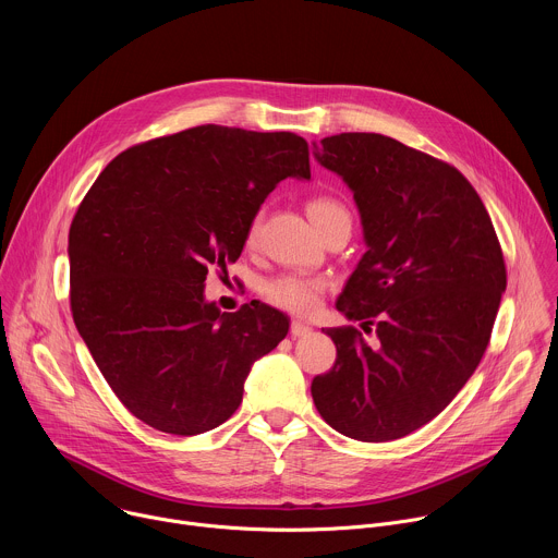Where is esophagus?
I'll return each mask as SVG.
<instances>
[{
	"label": "esophagus",
	"mask_w": 558,
	"mask_h": 558,
	"mask_svg": "<svg viewBox=\"0 0 558 558\" xmlns=\"http://www.w3.org/2000/svg\"><path fill=\"white\" fill-rule=\"evenodd\" d=\"M289 331H291V336H293V338H304V336H308L313 329H311L308 325L300 323V320H293V323H291V327H289Z\"/></svg>",
	"instance_id": "34e87169"
}]
</instances>
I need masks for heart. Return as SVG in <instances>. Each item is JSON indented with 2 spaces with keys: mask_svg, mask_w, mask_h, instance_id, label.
Masks as SVG:
<instances>
[{
  "mask_svg": "<svg viewBox=\"0 0 558 558\" xmlns=\"http://www.w3.org/2000/svg\"><path fill=\"white\" fill-rule=\"evenodd\" d=\"M306 211H308V218L313 220V225L320 229V233H325L338 220L349 218V209L333 196L311 198L306 203ZM258 233H260V218L256 216L247 227L245 241L250 247H254L258 243ZM327 287H329V282L320 276L287 271V274L269 278L263 284V295L269 304H274L287 313L311 315L313 311H317V306H320Z\"/></svg>",
  "mask_w": 558,
  "mask_h": 558,
  "instance_id": "1",
  "label": "heart"
}]
</instances>
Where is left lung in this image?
<instances>
[{
	"label": "left lung",
	"mask_w": 558,
	"mask_h": 558,
	"mask_svg": "<svg viewBox=\"0 0 558 558\" xmlns=\"http://www.w3.org/2000/svg\"><path fill=\"white\" fill-rule=\"evenodd\" d=\"M317 161L353 190L368 252L336 306L362 323L327 329L338 357L315 375L317 413L357 441H392L437 417L480 366L506 263L493 220L468 179L390 136L344 132Z\"/></svg>",
	"instance_id": "8db88e82"
}]
</instances>
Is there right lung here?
<instances>
[{
    "label": "right lung",
    "mask_w": 558,
    "mask_h": 558,
    "mask_svg": "<svg viewBox=\"0 0 558 558\" xmlns=\"http://www.w3.org/2000/svg\"><path fill=\"white\" fill-rule=\"evenodd\" d=\"M311 179L293 132L198 125L128 147L78 205L68 235L70 311L121 404L147 426L198 435L243 402L252 364L289 331L260 304L205 302L284 179Z\"/></svg>",
    "instance_id": "1"
}]
</instances>
